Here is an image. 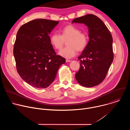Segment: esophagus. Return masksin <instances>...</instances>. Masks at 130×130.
<instances>
[{
  "label": "esophagus",
  "mask_w": 130,
  "mask_h": 130,
  "mask_svg": "<svg viewBox=\"0 0 130 130\" xmlns=\"http://www.w3.org/2000/svg\"><path fill=\"white\" fill-rule=\"evenodd\" d=\"M71 60H68V59H66V62H71Z\"/></svg>",
  "instance_id": "34e87169"
}]
</instances>
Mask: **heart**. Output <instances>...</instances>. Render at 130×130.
Here are the masks:
<instances>
[{"instance_id":"obj_1","label":"heart","mask_w":130,"mask_h":130,"mask_svg":"<svg viewBox=\"0 0 130 130\" xmlns=\"http://www.w3.org/2000/svg\"><path fill=\"white\" fill-rule=\"evenodd\" d=\"M61 34L53 33L50 38L52 46L57 50L62 48L66 41L67 46L59 52L61 56L69 59L75 56L77 50L83 51L87 46L88 38L86 33L81 32L78 28L69 25L60 30Z\"/></svg>"}]
</instances>
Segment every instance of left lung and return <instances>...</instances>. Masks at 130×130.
Wrapping results in <instances>:
<instances>
[{
    "instance_id": "obj_1",
    "label": "left lung",
    "mask_w": 130,
    "mask_h": 130,
    "mask_svg": "<svg viewBox=\"0 0 130 130\" xmlns=\"http://www.w3.org/2000/svg\"><path fill=\"white\" fill-rule=\"evenodd\" d=\"M73 23L87 26L89 38L86 47L78 58L80 66L75 78L83 86H96L104 80L113 61L112 36L104 23L95 15L76 18Z\"/></svg>"
}]
</instances>
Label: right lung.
Here are the masks:
<instances>
[{
    "label": "right lung",
    "instance_id": "1",
    "mask_svg": "<svg viewBox=\"0 0 130 130\" xmlns=\"http://www.w3.org/2000/svg\"><path fill=\"white\" fill-rule=\"evenodd\" d=\"M59 21L37 19L18 30L13 54L17 71L29 85L39 88L48 87L54 80L65 59L57 55L50 43L51 31Z\"/></svg>",
    "mask_w": 130,
    "mask_h": 130
}]
</instances>
